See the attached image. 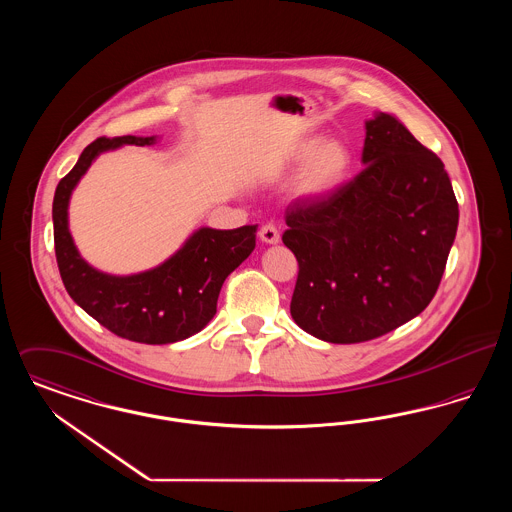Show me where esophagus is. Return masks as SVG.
<instances>
[{"mask_svg": "<svg viewBox=\"0 0 512 512\" xmlns=\"http://www.w3.org/2000/svg\"><path fill=\"white\" fill-rule=\"evenodd\" d=\"M259 238H261V242H265V244H278V242H280V232H278V228H276L272 222H268V224H265V226L259 230Z\"/></svg>", "mask_w": 512, "mask_h": 512, "instance_id": "obj_1", "label": "esophagus"}]
</instances>
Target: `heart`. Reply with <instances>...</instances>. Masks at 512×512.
Segmentation results:
<instances>
[{
	"mask_svg": "<svg viewBox=\"0 0 512 512\" xmlns=\"http://www.w3.org/2000/svg\"><path fill=\"white\" fill-rule=\"evenodd\" d=\"M288 165H303L295 180V195L303 201H320L336 194L345 184L353 169V153L343 140H324L311 134L293 146Z\"/></svg>",
	"mask_w": 512,
	"mask_h": 512,
	"instance_id": "b5f03b06",
	"label": "heart"
}]
</instances>
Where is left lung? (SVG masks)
<instances>
[{
	"instance_id": "left-lung-1",
	"label": "left lung",
	"mask_w": 512,
	"mask_h": 512,
	"mask_svg": "<svg viewBox=\"0 0 512 512\" xmlns=\"http://www.w3.org/2000/svg\"><path fill=\"white\" fill-rule=\"evenodd\" d=\"M365 130L363 172L286 211L282 242L299 263L290 311L301 330L330 343L374 340L420 315L459 226L438 155L390 113Z\"/></svg>"
}]
</instances>
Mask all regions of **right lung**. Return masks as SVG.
<instances>
[{"label": "right lung", "instance_id": "add662e5", "mask_svg": "<svg viewBox=\"0 0 512 512\" xmlns=\"http://www.w3.org/2000/svg\"><path fill=\"white\" fill-rule=\"evenodd\" d=\"M157 140L122 136L92 142L57 184L51 213L57 265L74 303L113 334L149 345L186 340L211 322L226 276L251 255L257 234V224L236 230L201 226L167 261L144 272L117 276L92 267L69 230L74 188L101 153L122 146H153Z\"/></svg>", "mask_w": 512, "mask_h": 512}]
</instances>
